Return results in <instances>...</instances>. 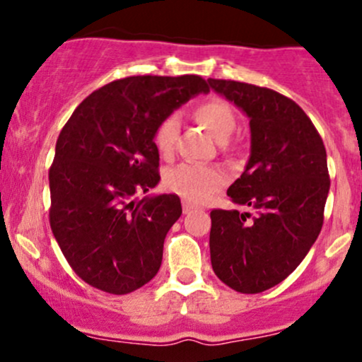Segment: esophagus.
Wrapping results in <instances>:
<instances>
[{
	"instance_id": "esophagus-1",
	"label": "esophagus",
	"mask_w": 362,
	"mask_h": 362,
	"mask_svg": "<svg viewBox=\"0 0 362 362\" xmlns=\"http://www.w3.org/2000/svg\"><path fill=\"white\" fill-rule=\"evenodd\" d=\"M182 209H184L185 214H189L190 211L195 209V206L192 204V202H189V201H182Z\"/></svg>"
}]
</instances>
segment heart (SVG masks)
Wrapping results in <instances>:
<instances>
[{"mask_svg": "<svg viewBox=\"0 0 362 362\" xmlns=\"http://www.w3.org/2000/svg\"><path fill=\"white\" fill-rule=\"evenodd\" d=\"M195 119L218 141H226L233 132L236 119L231 107L219 98H209L199 103L194 110ZM178 132L177 115L161 120L155 132V144L160 153L167 155L175 146ZM224 175L219 168L202 163H182L167 170L163 184L173 194L192 202L209 199L223 185Z\"/></svg>", "mask_w": 362, "mask_h": 362, "instance_id": "b5f03b06", "label": "heart"}]
</instances>
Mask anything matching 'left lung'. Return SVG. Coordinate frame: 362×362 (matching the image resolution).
<instances>
[{
    "mask_svg": "<svg viewBox=\"0 0 362 362\" xmlns=\"http://www.w3.org/2000/svg\"><path fill=\"white\" fill-rule=\"evenodd\" d=\"M207 83L250 120V158L228 189L247 211H211V265L231 289L262 293L284 281L317 242L330 189L327 151L291 98L248 83Z\"/></svg>",
    "mask_w": 362,
    "mask_h": 362,
    "instance_id": "8db88e82",
    "label": "left lung"
}]
</instances>
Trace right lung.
Wrapping results in <instances>:
<instances>
[{
    "label": "right lung",
    "mask_w": 362,
    "mask_h": 362,
    "mask_svg": "<svg viewBox=\"0 0 362 362\" xmlns=\"http://www.w3.org/2000/svg\"><path fill=\"white\" fill-rule=\"evenodd\" d=\"M207 91L195 74L129 76L88 95L62 127L49 170V219L62 255L93 288L127 294L160 271L180 199L134 195L160 182L161 120Z\"/></svg>",
    "instance_id": "right-lung-1"
}]
</instances>
